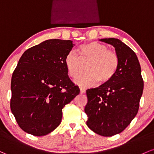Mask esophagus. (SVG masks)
<instances>
[{
	"label": "esophagus",
	"mask_w": 154,
	"mask_h": 154,
	"mask_svg": "<svg viewBox=\"0 0 154 154\" xmlns=\"http://www.w3.org/2000/svg\"><path fill=\"white\" fill-rule=\"evenodd\" d=\"M80 94H84L85 92V88H80Z\"/></svg>",
	"instance_id": "1"
}]
</instances>
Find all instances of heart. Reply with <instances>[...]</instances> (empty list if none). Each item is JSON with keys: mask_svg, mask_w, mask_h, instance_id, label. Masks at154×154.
Returning <instances> with one entry per match:
<instances>
[{"mask_svg": "<svg viewBox=\"0 0 154 154\" xmlns=\"http://www.w3.org/2000/svg\"><path fill=\"white\" fill-rule=\"evenodd\" d=\"M78 52L79 55L74 51H70L64 60L68 74L73 78L81 72L82 62L88 60L85 66L87 72L80 74L74 80L77 85L92 86L97 82L105 84L114 77L119 66V58L106 45L89 42L80 46Z\"/></svg>", "mask_w": 154, "mask_h": 154, "instance_id": "heart-1", "label": "heart"}]
</instances>
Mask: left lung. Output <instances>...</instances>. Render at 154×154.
Instances as JSON below:
<instances>
[{
  "instance_id": "1",
  "label": "left lung",
  "mask_w": 154,
  "mask_h": 154,
  "mask_svg": "<svg viewBox=\"0 0 154 154\" xmlns=\"http://www.w3.org/2000/svg\"><path fill=\"white\" fill-rule=\"evenodd\" d=\"M115 48L119 66L111 81L86 91V124L103 137H111L126 128L138 112L143 92L141 67L135 52L116 38L100 39Z\"/></svg>"
}]
</instances>
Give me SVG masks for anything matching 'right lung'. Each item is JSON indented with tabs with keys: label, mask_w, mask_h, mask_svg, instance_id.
Returning a JSON list of instances; mask_svg holds the SVG:
<instances>
[{
	"label": "right lung",
	"mask_w": 154,
	"mask_h": 154,
	"mask_svg": "<svg viewBox=\"0 0 154 154\" xmlns=\"http://www.w3.org/2000/svg\"><path fill=\"white\" fill-rule=\"evenodd\" d=\"M72 40L51 39L27 49L18 61L11 81L10 108L25 132L41 137L59 126L62 109L80 94L64 63Z\"/></svg>",
	"instance_id": "right-lung-1"
}]
</instances>
